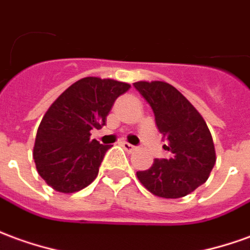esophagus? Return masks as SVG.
Here are the masks:
<instances>
[{"label": "esophagus", "instance_id": "esophagus-1", "mask_svg": "<svg viewBox=\"0 0 250 250\" xmlns=\"http://www.w3.org/2000/svg\"><path fill=\"white\" fill-rule=\"evenodd\" d=\"M123 147H125V150H127V151H134V150L137 149V146H134V145H131V143L128 142H122L120 143Z\"/></svg>", "mask_w": 250, "mask_h": 250}]
</instances>
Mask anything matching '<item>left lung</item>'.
<instances>
[{
    "label": "left lung",
    "mask_w": 250,
    "mask_h": 250,
    "mask_svg": "<svg viewBox=\"0 0 250 250\" xmlns=\"http://www.w3.org/2000/svg\"><path fill=\"white\" fill-rule=\"evenodd\" d=\"M149 104L157 128L164 135L170 151L169 158H155L147 170L137 176L145 188L160 198H183L204 184L215 165L212 137L189 101L170 83L162 81H139L134 83Z\"/></svg>",
    "instance_id": "obj_1"
}]
</instances>
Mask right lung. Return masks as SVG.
<instances>
[{
	"label": "right lung",
	"mask_w": 250,
	"mask_h": 250,
	"mask_svg": "<svg viewBox=\"0 0 250 250\" xmlns=\"http://www.w3.org/2000/svg\"><path fill=\"white\" fill-rule=\"evenodd\" d=\"M128 89L125 83L86 77L48 108L38 128L34 160L42 179L55 191H81L97 177L111 146L90 139V130L105 125L115 100Z\"/></svg>",
	"instance_id": "1"
}]
</instances>
